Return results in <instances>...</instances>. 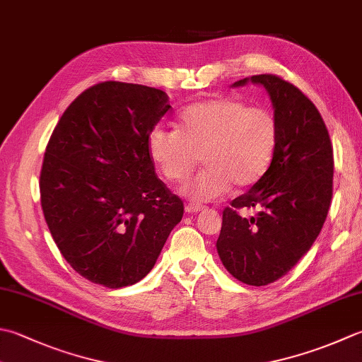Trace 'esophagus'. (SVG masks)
<instances>
[{"label":"esophagus","instance_id":"obj_1","mask_svg":"<svg viewBox=\"0 0 362 362\" xmlns=\"http://www.w3.org/2000/svg\"><path fill=\"white\" fill-rule=\"evenodd\" d=\"M201 210H204L202 205H197V204H187L185 205V211H188V214H199Z\"/></svg>","mask_w":362,"mask_h":362}]
</instances>
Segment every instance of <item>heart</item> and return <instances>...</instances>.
<instances>
[{
  "mask_svg": "<svg viewBox=\"0 0 362 362\" xmlns=\"http://www.w3.org/2000/svg\"><path fill=\"white\" fill-rule=\"evenodd\" d=\"M276 146L278 120L273 112L230 97L189 105L177 117V132L153 129L147 138L152 161L173 183L188 180L202 157L207 168L183 188L197 202L218 199L230 185L243 189L257 183Z\"/></svg>",
  "mask_w": 362,
  "mask_h": 362,
  "instance_id": "obj_1",
  "label": "heart"
}]
</instances>
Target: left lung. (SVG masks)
Masks as SVG:
<instances>
[{
  "label": "left lung",
  "mask_w": 362,
  "mask_h": 362,
  "mask_svg": "<svg viewBox=\"0 0 362 362\" xmlns=\"http://www.w3.org/2000/svg\"><path fill=\"white\" fill-rule=\"evenodd\" d=\"M262 84L278 120V146L264 177L223 210L216 250L228 272L247 286H267L298 264L320 233L332 197L334 157L315 105L273 74L237 81ZM256 208L246 218L239 210Z\"/></svg>",
  "instance_id": "obj_1"
}]
</instances>
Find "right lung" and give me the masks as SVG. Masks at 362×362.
<instances>
[{"instance_id": "1", "label": "right lung", "mask_w": 362, "mask_h": 362, "mask_svg": "<svg viewBox=\"0 0 362 362\" xmlns=\"http://www.w3.org/2000/svg\"><path fill=\"white\" fill-rule=\"evenodd\" d=\"M169 110L160 89L103 81L69 105L49 136L42 210L64 259L94 284L120 288L143 279L183 216L147 148Z\"/></svg>"}]
</instances>
